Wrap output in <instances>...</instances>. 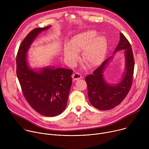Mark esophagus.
I'll list each match as a JSON object with an SVG mask.
<instances>
[{"label": "esophagus", "mask_w": 149, "mask_h": 149, "mask_svg": "<svg viewBox=\"0 0 149 149\" xmlns=\"http://www.w3.org/2000/svg\"><path fill=\"white\" fill-rule=\"evenodd\" d=\"M81 77H82L81 75L78 72H76L74 74H73V75H72V79H73L74 81L78 80L80 78H81Z\"/></svg>", "instance_id": "obj_1"}]
</instances>
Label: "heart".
I'll use <instances>...</instances> for the list:
<instances>
[{"mask_svg":"<svg viewBox=\"0 0 149 149\" xmlns=\"http://www.w3.org/2000/svg\"><path fill=\"white\" fill-rule=\"evenodd\" d=\"M94 30L80 32L73 36L69 45L63 48V53L67 61L74 64L78 59V52L83 50L82 58L90 66L100 65L107 52V40L102 35H97Z\"/></svg>","mask_w":149,"mask_h":149,"instance_id":"1","label":"heart"}]
</instances>
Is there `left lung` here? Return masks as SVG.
<instances>
[{
  "label": "left lung",
  "mask_w": 149,
  "mask_h": 149,
  "mask_svg": "<svg viewBox=\"0 0 149 149\" xmlns=\"http://www.w3.org/2000/svg\"><path fill=\"white\" fill-rule=\"evenodd\" d=\"M120 41L113 53L124 50L125 71L121 81L114 85L106 82L103 73L113 55L105 60L91 75L86 77L88 96L91 105L100 110H109L119 105L128 94L132 85L134 61L132 47L124 35L120 33Z\"/></svg>",
  "instance_id": "obj_1"
}]
</instances>
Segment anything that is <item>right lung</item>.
<instances>
[{
    "mask_svg": "<svg viewBox=\"0 0 149 149\" xmlns=\"http://www.w3.org/2000/svg\"><path fill=\"white\" fill-rule=\"evenodd\" d=\"M50 27L35 28L24 39L17 54L16 74L23 94L31 107L41 115L54 117L67 107L73 71L52 67L33 70L29 66L26 56L37 36Z\"/></svg>",
    "mask_w": 149,
    "mask_h": 149,
    "instance_id": "right-lung-1",
    "label": "right lung"
}]
</instances>
